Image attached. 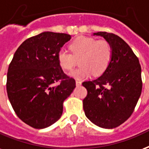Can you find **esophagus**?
Wrapping results in <instances>:
<instances>
[{
  "mask_svg": "<svg viewBox=\"0 0 149 149\" xmlns=\"http://www.w3.org/2000/svg\"><path fill=\"white\" fill-rule=\"evenodd\" d=\"M81 84H82L81 81H79V80H76V85H77V86H80Z\"/></svg>",
  "mask_w": 149,
  "mask_h": 149,
  "instance_id": "1",
  "label": "esophagus"
}]
</instances>
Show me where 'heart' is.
<instances>
[{"label": "heart", "instance_id": "1", "mask_svg": "<svg viewBox=\"0 0 149 149\" xmlns=\"http://www.w3.org/2000/svg\"><path fill=\"white\" fill-rule=\"evenodd\" d=\"M70 49L72 54L65 49H60L57 60L65 70L72 69L79 60L80 67L69 72L70 77L77 79H87L92 74L95 77L102 75L109 66L112 55L109 42L92 37H77L70 44Z\"/></svg>", "mask_w": 149, "mask_h": 149}]
</instances>
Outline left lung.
I'll return each mask as SVG.
<instances>
[{
  "label": "left lung",
  "instance_id": "obj_1",
  "mask_svg": "<svg viewBox=\"0 0 149 149\" xmlns=\"http://www.w3.org/2000/svg\"><path fill=\"white\" fill-rule=\"evenodd\" d=\"M111 45L112 55L101 77L85 81L87 95L83 101L85 115L100 127L112 129L127 120L141 94V68L139 60L126 42L115 34L97 32Z\"/></svg>",
  "mask_w": 149,
  "mask_h": 149
}]
</instances>
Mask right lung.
Masks as SVG:
<instances>
[{"label":"right lung","instance_id":"add662e5","mask_svg":"<svg viewBox=\"0 0 149 149\" xmlns=\"http://www.w3.org/2000/svg\"><path fill=\"white\" fill-rule=\"evenodd\" d=\"M71 36L43 32L26 40L15 53L7 74V93L18 117L43 129L59 120L63 102L76 87L57 60V54ZM59 82L54 86V84Z\"/></svg>","mask_w":149,"mask_h":149}]
</instances>
